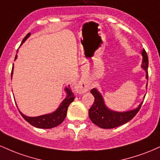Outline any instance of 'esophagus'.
<instances>
[{
  "mask_svg": "<svg viewBox=\"0 0 160 160\" xmlns=\"http://www.w3.org/2000/svg\"><path fill=\"white\" fill-rule=\"evenodd\" d=\"M76 89H77V91H78V92L84 93L89 91V86L84 82H80L77 84Z\"/></svg>",
  "mask_w": 160,
  "mask_h": 160,
  "instance_id": "1",
  "label": "esophagus"
}]
</instances>
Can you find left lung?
<instances>
[{
    "mask_svg": "<svg viewBox=\"0 0 160 160\" xmlns=\"http://www.w3.org/2000/svg\"><path fill=\"white\" fill-rule=\"evenodd\" d=\"M141 56L143 57L141 68L146 72V78L148 80V57L144 49L141 51ZM146 86H148V82ZM90 92L94 96L95 101L92 106L89 110V117L93 123L102 128H116L128 122L137 114L143 103L142 102L138 106V108L130 111L123 112L115 111L107 107L104 103L103 96L98 91V89L93 88Z\"/></svg>",
    "mask_w": 160,
    "mask_h": 160,
    "instance_id": "obj_1",
    "label": "left lung"
}]
</instances>
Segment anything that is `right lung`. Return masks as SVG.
<instances>
[{
    "mask_svg": "<svg viewBox=\"0 0 160 160\" xmlns=\"http://www.w3.org/2000/svg\"><path fill=\"white\" fill-rule=\"evenodd\" d=\"M30 35L31 33H28V34L24 38L22 43H23L24 42L30 37ZM16 58H17V55H16L15 60ZM12 74H13V65H12V73H11V78L12 77ZM65 91L66 92V93H67L66 98L62 101L61 104H60V105L58 106V108H57L54 112H52V113L33 117L25 116L19 110V113H21L22 117L28 122H29V123L32 125L34 127L39 128H51L56 127V126L61 124L65 119L66 115H67L68 108L69 104L74 101V99L75 98L72 91H71V88H70V85L68 86V87L65 88ZM18 109H19V108H18Z\"/></svg>",
    "mask_w": 160,
    "mask_h": 160,
    "instance_id": "1",
    "label": "right lung"
}]
</instances>
